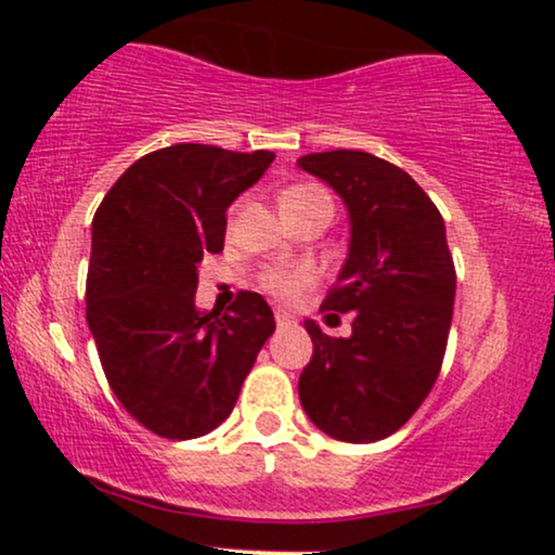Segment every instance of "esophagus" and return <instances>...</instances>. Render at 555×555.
<instances>
[{"label": "esophagus", "instance_id": "esophagus-1", "mask_svg": "<svg viewBox=\"0 0 555 555\" xmlns=\"http://www.w3.org/2000/svg\"><path fill=\"white\" fill-rule=\"evenodd\" d=\"M276 326H279V328L295 326V315L284 313V310H276Z\"/></svg>", "mask_w": 555, "mask_h": 555}]
</instances>
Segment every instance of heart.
<instances>
[{
	"label": "heart",
	"mask_w": 555,
	"mask_h": 555,
	"mask_svg": "<svg viewBox=\"0 0 555 555\" xmlns=\"http://www.w3.org/2000/svg\"><path fill=\"white\" fill-rule=\"evenodd\" d=\"M318 206L331 208V211H334L331 195L323 188H318V184H295V188L284 190L282 193L284 216L310 211V208H318ZM310 282H313V273L302 269V266H271V269L260 273V286L282 299H295Z\"/></svg>",
	"instance_id": "b5f03b06"
}]
</instances>
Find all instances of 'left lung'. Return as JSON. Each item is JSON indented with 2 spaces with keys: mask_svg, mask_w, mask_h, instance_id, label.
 <instances>
[{
  "mask_svg": "<svg viewBox=\"0 0 555 555\" xmlns=\"http://www.w3.org/2000/svg\"><path fill=\"white\" fill-rule=\"evenodd\" d=\"M297 167L349 211V253L321 310L352 313L347 339L305 321L313 358L299 401L336 441H380L415 415L441 371L456 292L443 216L404 169L365 151L308 154Z\"/></svg>",
  "mask_w": 555,
  "mask_h": 555,
  "instance_id": "left-lung-1",
  "label": "left lung"
}]
</instances>
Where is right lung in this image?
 <instances>
[{
  "instance_id": "1",
  "label": "right lung",
  "mask_w": 555,
  "mask_h": 555,
  "mask_svg": "<svg viewBox=\"0 0 555 555\" xmlns=\"http://www.w3.org/2000/svg\"><path fill=\"white\" fill-rule=\"evenodd\" d=\"M177 143L138 158L93 216L86 318L119 404L143 428L188 441L219 428L276 328L258 292L229 313L195 308L197 263L224 250L227 208L273 162Z\"/></svg>"
}]
</instances>
